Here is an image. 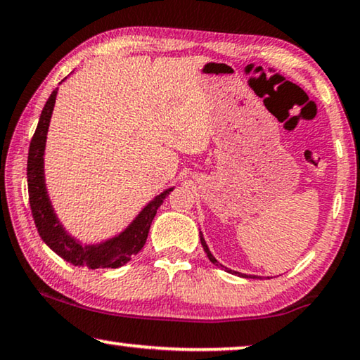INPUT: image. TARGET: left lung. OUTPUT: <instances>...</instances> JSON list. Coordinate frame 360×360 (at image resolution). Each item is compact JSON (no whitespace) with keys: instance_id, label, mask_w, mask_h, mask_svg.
Here are the masks:
<instances>
[{"instance_id":"left-lung-1","label":"left lung","mask_w":360,"mask_h":360,"mask_svg":"<svg viewBox=\"0 0 360 360\" xmlns=\"http://www.w3.org/2000/svg\"><path fill=\"white\" fill-rule=\"evenodd\" d=\"M199 235H200V243H202V248H204L205 255H207V257H209V259H210V262H214V264H215V266H219V267H221V269H225L226 272H230V274H235V276H240V277H251V279H256V276H246V274H241V272L231 271V269H229V267L221 266V264H220V262L215 259V257H214V255H212V252H210V250H209V246H207V243H205V240H204V235H202V231H199Z\"/></svg>"}]
</instances>
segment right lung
<instances>
[{
    "label": "right lung",
    "instance_id": "add662e5",
    "mask_svg": "<svg viewBox=\"0 0 360 360\" xmlns=\"http://www.w3.org/2000/svg\"><path fill=\"white\" fill-rule=\"evenodd\" d=\"M57 91L58 88L52 91L47 103H45L37 129H35L29 146L27 187L34 224L37 226L39 235L45 245L70 264L88 267V269H105V267L117 269V267L127 264L131 256L136 255L143 248L156 210L174 187H169V189L161 192L160 195H156L153 200H150L141 209L140 214L131 220L127 229L120 231L119 235L109 238V240L96 243V245H83L77 238L70 235L63 229L62 221L58 220L52 202H50L44 171L45 141H47V131L50 119H52L55 99H57Z\"/></svg>",
    "mask_w": 360,
    "mask_h": 360
}]
</instances>
